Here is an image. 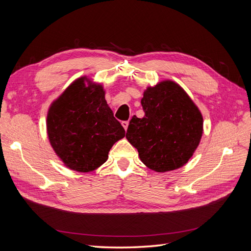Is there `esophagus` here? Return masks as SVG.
<instances>
[{
	"instance_id": "obj_1",
	"label": "esophagus",
	"mask_w": 251,
	"mask_h": 251,
	"mask_svg": "<svg viewBox=\"0 0 251 251\" xmlns=\"http://www.w3.org/2000/svg\"><path fill=\"white\" fill-rule=\"evenodd\" d=\"M121 125H123V126L125 127V130H126L127 126H128V121H123V123H121Z\"/></svg>"
}]
</instances>
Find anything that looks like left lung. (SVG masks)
I'll list each match as a JSON object with an SVG mask.
<instances>
[{
  "mask_svg": "<svg viewBox=\"0 0 251 251\" xmlns=\"http://www.w3.org/2000/svg\"><path fill=\"white\" fill-rule=\"evenodd\" d=\"M141 105L144 117L133 116L126 137L149 169L164 173L183 166L199 146L203 119L183 89L173 81L149 88Z\"/></svg>",
  "mask_w": 251,
  "mask_h": 251,
  "instance_id": "8db88e82",
  "label": "left lung"
}]
</instances>
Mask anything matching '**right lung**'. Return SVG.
<instances>
[{
	"instance_id": "add662e5",
	"label": "right lung",
	"mask_w": 251,
	"mask_h": 251,
	"mask_svg": "<svg viewBox=\"0 0 251 251\" xmlns=\"http://www.w3.org/2000/svg\"><path fill=\"white\" fill-rule=\"evenodd\" d=\"M49 140L71 170L87 173L107 161L113 144L126 131L114 117L101 86L79 78L52 104L47 117Z\"/></svg>"
}]
</instances>
